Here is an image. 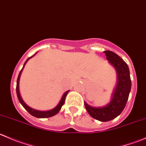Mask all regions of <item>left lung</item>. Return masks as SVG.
Returning a JSON list of instances; mask_svg holds the SVG:
<instances>
[{
  "mask_svg": "<svg viewBox=\"0 0 146 146\" xmlns=\"http://www.w3.org/2000/svg\"><path fill=\"white\" fill-rule=\"evenodd\" d=\"M104 53L107 60L114 66L117 73V83L112 98L109 104L102 107H91L85 102L84 103L88 114L92 118L100 121H108L118 117L125 108L131 88V80L126 63L112 51H104Z\"/></svg>",
  "mask_w": 146,
  "mask_h": 146,
  "instance_id": "1",
  "label": "left lung"
}]
</instances>
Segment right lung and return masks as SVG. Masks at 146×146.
<instances>
[{
    "label": "right lung",
    "instance_id": "add662e5",
    "mask_svg": "<svg viewBox=\"0 0 146 146\" xmlns=\"http://www.w3.org/2000/svg\"><path fill=\"white\" fill-rule=\"evenodd\" d=\"M35 54H34L32 56L29 57V58H27V60L25 61V63L24 64V66H23V68H22V70H20V73H19L18 78H17V80L16 92H17V98H18L19 101H20V104H21L23 106V107H24V108L26 110H27L28 112H29V114H31V115H32L33 117H36V118H48V117H53V116L56 115V114L57 113H58V111H60V110H61V107H62V106L64 105V104L65 102V100H66V95H67V94L68 93L69 90L66 91V92H65L64 95H63L62 98H61V100H60L59 103L57 104L56 107H54V108L52 109V110H48V111H39V110H35V109H32V108H31V107H29V106H27V104H26L24 102V101H23V99H22L21 96H20V91H19V82H20V76H21L22 72H23V68H24L25 66L26 63L27 62V61L29 59V58H31L32 57H33L35 55Z\"/></svg>",
    "mask_w": 146,
    "mask_h": 146
}]
</instances>
